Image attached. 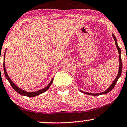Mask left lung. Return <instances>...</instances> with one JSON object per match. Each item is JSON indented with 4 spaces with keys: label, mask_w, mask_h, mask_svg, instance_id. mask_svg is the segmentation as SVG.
Here are the masks:
<instances>
[{
    "label": "left lung",
    "mask_w": 127,
    "mask_h": 127,
    "mask_svg": "<svg viewBox=\"0 0 127 127\" xmlns=\"http://www.w3.org/2000/svg\"><path fill=\"white\" fill-rule=\"evenodd\" d=\"M112 35H113V38L114 39L115 41V44H116V46L117 47V48L118 49V54H119V69H118V72L117 75L116 79H115L114 81H113V83H111V85L107 89L104 91L103 92H101V93H88V92H85L83 91H82V90H79L80 92H81L82 93H83L84 94H86V95H92V96H99V95H105V94L108 93V92H110L111 90H113V89L114 88L115 85L117 82V80H118V79L120 78V77L121 76V73H122V69H123V62H122V60H121V49L120 48V47H118V44H117V40L116 37H115V35L113 34H112Z\"/></svg>",
    "instance_id": "8db88e82"
}]
</instances>
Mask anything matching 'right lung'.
<instances>
[{
    "mask_svg": "<svg viewBox=\"0 0 127 127\" xmlns=\"http://www.w3.org/2000/svg\"><path fill=\"white\" fill-rule=\"evenodd\" d=\"M6 51V49L5 52H4V60H3V69H4V75H5L6 78L7 79V80L9 82L11 86H12L13 89L15 90L16 92H17L18 93H19L20 95H23V96H25L30 97H35V96H38V95H41V94L44 93V92L47 91V90L49 88H50L51 85H52V82H53L54 78H52L51 80V82H49V83L47 86L45 87V88H44L43 89H42L39 90H38V91H36V92H27V91H26V90L21 89H20L18 86H17L15 84L13 83L12 80L10 79V77L8 76L7 72H6V66H5V61H4V60H5Z\"/></svg>",
    "mask_w": 127,
    "mask_h": 127,
    "instance_id": "1",
    "label": "right lung"
}]
</instances>
